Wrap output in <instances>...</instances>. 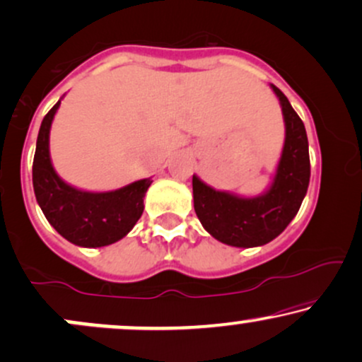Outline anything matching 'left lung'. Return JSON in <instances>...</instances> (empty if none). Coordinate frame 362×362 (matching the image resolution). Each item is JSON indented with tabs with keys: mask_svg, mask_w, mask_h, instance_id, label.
I'll return each instance as SVG.
<instances>
[{
	"mask_svg": "<svg viewBox=\"0 0 362 362\" xmlns=\"http://www.w3.org/2000/svg\"><path fill=\"white\" fill-rule=\"evenodd\" d=\"M284 118V146L273 182L259 197L214 189L193 176V202L203 228L233 247H257L281 233L298 214L310 182L308 139L288 98L273 86Z\"/></svg>",
	"mask_w": 362,
	"mask_h": 362,
	"instance_id": "obj_1",
	"label": "left lung"
}]
</instances>
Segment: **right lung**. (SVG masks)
I'll use <instances>...</instances> for the list:
<instances>
[{
  "label": "right lung",
  "mask_w": 362,
  "mask_h": 362,
  "mask_svg": "<svg viewBox=\"0 0 362 362\" xmlns=\"http://www.w3.org/2000/svg\"><path fill=\"white\" fill-rule=\"evenodd\" d=\"M61 100L42 120L33 157V191L45 218L66 240L79 247H103L123 239L144 211L152 180H139L120 189L93 193L67 185L55 173L49 135Z\"/></svg>",
  "instance_id": "1"
}]
</instances>
